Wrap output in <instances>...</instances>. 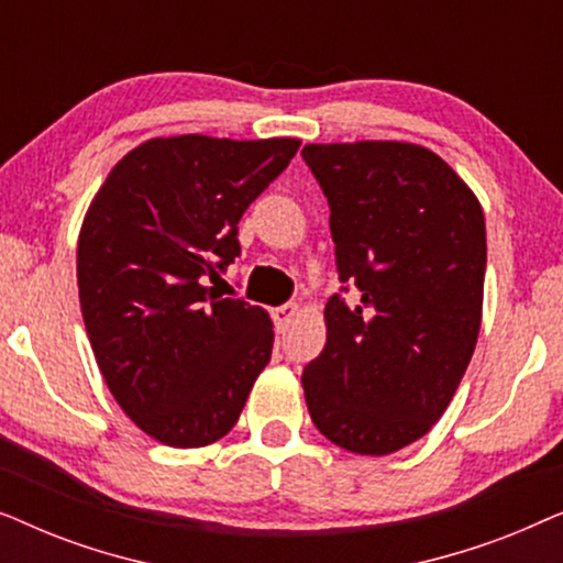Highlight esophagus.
I'll return each mask as SVG.
<instances>
[{"instance_id": "34e87169", "label": "esophagus", "mask_w": 563, "mask_h": 563, "mask_svg": "<svg viewBox=\"0 0 563 563\" xmlns=\"http://www.w3.org/2000/svg\"><path fill=\"white\" fill-rule=\"evenodd\" d=\"M274 314V322H276V328H287L291 320L297 318L299 314V305L297 302H287V305H282V307H276V310L272 312Z\"/></svg>"}]
</instances>
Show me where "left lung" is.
Wrapping results in <instances>:
<instances>
[{"mask_svg":"<svg viewBox=\"0 0 563 563\" xmlns=\"http://www.w3.org/2000/svg\"><path fill=\"white\" fill-rule=\"evenodd\" d=\"M330 207L341 295L328 341L302 372L307 410L328 441L387 456L435 426L456 395L482 325L487 233L474 191L433 151L397 141L305 145Z\"/></svg>","mask_w":563,"mask_h":563,"instance_id":"obj_1","label":"left lung"}]
</instances>
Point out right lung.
Segmentation results:
<instances>
[{"label":"right lung","instance_id":"obj_1","mask_svg":"<svg viewBox=\"0 0 563 563\" xmlns=\"http://www.w3.org/2000/svg\"><path fill=\"white\" fill-rule=\"evenodd\" d=\"M299 148L297 137H153L89 205L76 279L112 397L172 449L220 441L274 349L266 310L207 282L241 256L238 222Z\"/></svg>","mask_w":563,"mask_h":563}]
</instances>
